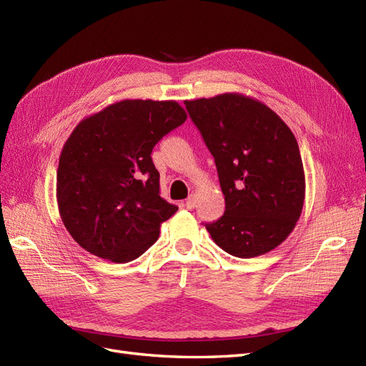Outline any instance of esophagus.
<instances>
[{
  "mask_svg": "<svg viewBox=\"0 0 366 366\" xmlns=\"http://www.w3.org/2000/svg\"><path fill=\"white\" fill-rule=\"evenodd\" d=\"M195 204H197V200H195V195H189V198H187V200H186L184 206H186L187 209H194V207H195Z\"/></svg>",
  "mask_w": 366,
  "mask_h": 366,
  "instance_id": "1",
  "label": "esophagus"
}]
</instances>
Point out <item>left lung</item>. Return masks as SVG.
<instances>
[{
  "label": "left lung",
  "instance_id": "1",
  "mask_svg": "<svg viewBox=\"0 0 366 366\" xmlns=\"http://www.w3.org/2000/svg\"><path fill=\"white\" fill-rule=\"evenodd\" d=\"M215 159L224 215L206 229L224 252L253 258L278 247L301 217L305 177L290 128L252 97L226 93L184 101Z\"/></svg>",
  "mask_w": 366,
  "mask_h": 366
}]
</instances>
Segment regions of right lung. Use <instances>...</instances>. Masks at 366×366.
Masks as SVG:
<instances>
[{
    "instance_id": "1",
    "label": "right lung",
    "mask_w": 366,
    "mask_h": 366,
    "mask_svg": "<svg viewBox=\"0 0 366 366\" xmlns=\"http://www.w3.org/2000/svg\"><path fill=\"white\" fill-rule=\"evenodd\" d=\"M175 101H120L84 119L59 157L56 197L65 229L86 252L113 262L145 253L175 212L160 197L156 143L184 124Z\"/></svg>"
}]
</instances>
